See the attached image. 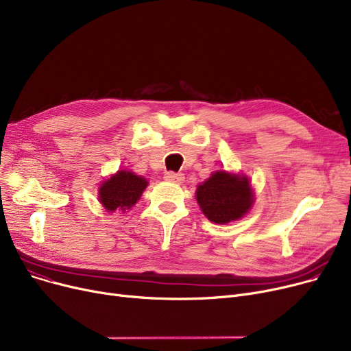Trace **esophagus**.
I'll return each mask as SVG.
<instances>
[{"mask_svg":"<svg viewBox=\"0 0 351 351\" xmlns=\"http://www.w3.org/2000/svg\"><path fill=\"white\" fill-rule=\"evenodd\" d=\"M165 180L171 182V183H182L185 180V176L183 173H175V172H166L165 173Z\"/></svg>","mask_w":351,"mask_h":351,"instance_id":"1","label":"esophagus"}]
</instances>
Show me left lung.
Returning <instances> with one entry per match:
<instances>
[{
    "label": "left lung",
    "instance_id": "1",
    "mask_svg": "<svg viewBox=\"0 0 351 351\" xmlns=\"http://www.w3.org/2000/svg\"><path fill=\"white\" fill-rule=\"evenodd\" d=\"M196 200L210 222L225 225L250 210L254 195L247 176L217 171L197 186Z\"/></svg>",
    "mask_w": 351,
    "mask_h": 351
}]
</instances>
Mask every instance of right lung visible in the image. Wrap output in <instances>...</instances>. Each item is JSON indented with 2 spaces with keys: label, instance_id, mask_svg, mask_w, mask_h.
<instances>
[{
  "label": "right lung",
  "instance_id": "add662e5",
  "mask_svg": "<svg viewBox=\"0 0 351 351\" xmlns=\"http://www.w3.org/2000/svg\"><path fill=\"white\" fill-rule=\"evenodd\" d=\"M146 186L147 180L143 176L122 169L102 182L98 197L106 212L112 213L119 210L125 213L126 210H131L141 199Z\"/></svg>",
  "mask_w": 351,
  "mask_h": 351
}]
</instances>
